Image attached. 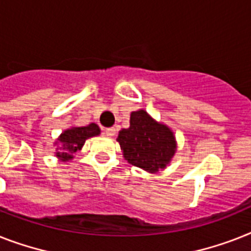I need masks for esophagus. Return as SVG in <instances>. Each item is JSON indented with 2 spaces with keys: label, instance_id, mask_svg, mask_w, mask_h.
I'll return each mask as SVG.
<instances>
[{
  "label": "esophagus",
  "instance_id": "obj_1",
  "mask_svg": "<svg viewBox=\"0 0 251 251\" xmlns=\"http://www.w3.org/2000/svg\"><path fill=\"white\" fill-rule=\"evenodd\" d=\"M104 132H105V135L107 136H115L116 135V129L115 127H108V129H105L104 130Z\"/></svg>",
  "mask_w": 251,
  "mask_h": 251
}]
</instances>
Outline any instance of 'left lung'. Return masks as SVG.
Segmentation results:
<instances>
[{
  "label": "left lung",
  "mask_w": 251,
  "mask_h": 251,
  "mask_svg": "<svg viewBox=\"0 0 251 251\" xmlns=\"http://www.w3.org/2000/svg\"><path fill=\"white\" fill-rule=\"evenodd\" d=\"M117 142L129 164L151 174L166 169L176 152L174 131L146 109L131 112L130 126L120 130Z\"/></svg>",
  "instance_id": "1"
}]
</instances>
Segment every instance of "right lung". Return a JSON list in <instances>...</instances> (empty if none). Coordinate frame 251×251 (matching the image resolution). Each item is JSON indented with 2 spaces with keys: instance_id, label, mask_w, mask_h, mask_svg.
Wrapping results in <instances>:
<instances>
[{
  "instance_id": "add662e5",
  "label": "right lung",
  "mask_w": 251,
  "mask_h": 251,
  "mask_svg": "<svg viewBox=\"0 0 251 251\" xmlns=\"http://www.w3.org/2000/svg\"><path fill=\"white\" fill-rule=\"evenodd\" d=\"M100 134V129L97 124L87 126H71L58 136L54 144L56 146L55 157L62 162H68L75 157V153L82 150L83 144L89 138Z\"/></svg>"
}]
</instances>
